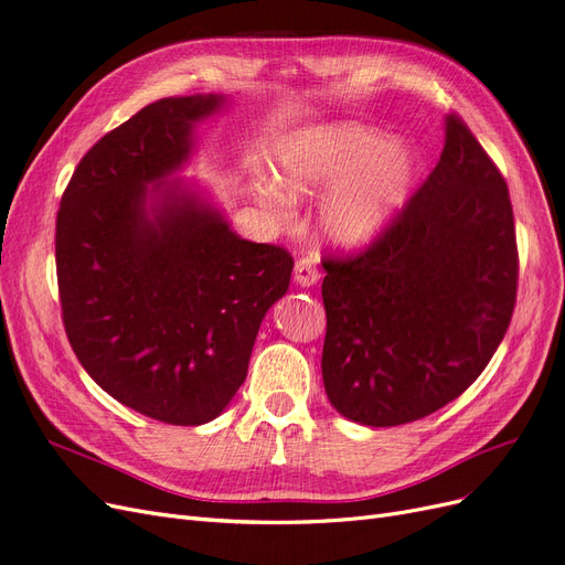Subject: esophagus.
<instances>
[{
  "label": "esophagus",
  "instance_id": "34e87169",
  "mask_svg": "<svg viewBox=\"0 0 565 565\" xmlns=\"http://www.w3.org/2000/svg\"><path fill=\"white\" fill-rule=\"evenodd\" d=\"M295 280L301 287H311L320 280V270L311 259H299L295 266Z\"/></svg>",
  "mask_w": 565,
  "mask_h": 565
}]
</instances>
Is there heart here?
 <instances>
[{"instance_id": "1", "label": "heart", "mask_w": 565, "mask_h": 565, "mask_svg": "<svg viewBox=\"0 0 565 565\" xmlns=\"http://www.w3.org/2000/svg\"><path fill=\"white\" fill-rule=\"evenodd\" d=\"M413 179V152L358 125L301 131L285 143L278 162V181L292 198L338 185L322 207V226L347 245L377 235L403 207ZM259 200L268 212L287 216L289 202L276 185H259Z\"/></svg>"}]
</instances>
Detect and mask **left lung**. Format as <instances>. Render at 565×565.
<instances>
[{
	"label": "left lung",
	"instance_id": "left-lung-1",
	"mask_svg": "<svg viewBox=\"0 0 565 565\" xmlns=\"http://www.w3.org/2000/svg\"><path fill=\"white\" fill-rule=\"evenodd\" d=\"M322 382L344 417L398 426L486 370L516 306L519 247L502 172L459 115L434 172L358 252L324 254Z\"/></svg>",
	"mask_w": 565,
	"mask_h": 565
}]
</instances>
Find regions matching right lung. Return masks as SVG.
<instances>
[{
  "mask_svg": "<svg viewBox=\"0 0 565 565\" xmlns=\"http://www.w3.org/2000/svg\"><path fill=\"white\" fill-rule=\"evenodd\" d=\"M221 100L141 108L87 150L56 214L61 316L77 361L115 401L177 426L210 422L231 403L295 268L285 247L243 241L218 212L160 181ZM152 180L161 200L148 211Z\"/></svg>",
  "mask_w": 565,
  "mask_h": 565,
  "instance_id": "right-lung-1",
  "label": "right lung"
}]
</instances>
